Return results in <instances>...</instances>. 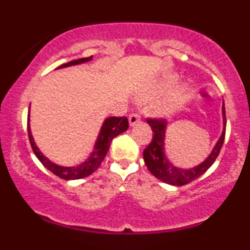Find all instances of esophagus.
Instances as JSON below:
<instances>
[{
  "mask_svg": "<svg viewBox=\"0 0 250 250\" xmlns=\"http://www.w3.org/2000/svg\"><path fill=\"white\" fill-rule=\"evenodd\" d=\"M129 125L130 127H133V125H136V123L140 122V120H141V116L139 115V114H131V115H129Z\"/></svg>",
  "mask_w": 250,
  "mask_h": 250,
  "instance_id": "obj_1",
  "label": "esophagus"
}]
</instances>
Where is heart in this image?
Listing matches in <instances>:
<instances>
[{
	"mask_svg": "<svg viewBox=\"0 0 250 250\" xmlns=\"http://www.w3.org/2000/svg\"><path fill=\"white\" fill-rule=\"evenodd\" d=\"M176 80H177V79H176V76H169V77H167V79H166L165 81L160 83V84H157L156 87H155V88L153 89V90L149 91V93H148V94H146L145 96H146V97H153V96H155V95H159V94H161V93H163V91L167 90L168 88L173 87V85L175 84V83H176ZM183 91H185V89H180V90L177 91L176 95H175L174 99L169 100V101L165 102V103H162V104H160V105H159V110H160V113H165V111H167L168 109L170 108L171 103H173V102L175 101V100L177 99V97L182 95Z\"/></svg>",
	"mask_w": 250,
	"mask_h": 250,
	"instance_id": "1",
	"label": "heart"
}]
</instances>
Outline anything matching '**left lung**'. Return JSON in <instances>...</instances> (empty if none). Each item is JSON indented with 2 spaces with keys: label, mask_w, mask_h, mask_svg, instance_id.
<instances>
[{
  "label": "left lung",
  "mask_w": 250,
  "mask_h": 250,
  "mask_svg": "<svg viewBox=\"0 0 250 250\" xmlns=\"http://www.w3.org/2000/svg\"><path fill=\"white\" fill-rule=\"evenodd\" d=\"M222 120H223V128L222 134L220 139L217 140L216 145L214 146L213 150L208 155L207 159L200 165L195 166L193 168H180L175 166L174 163L169 161L166 154L165 141H166V133H167V122L163 120H147L148 125H150L153 130V139L149 146L143 151V159L151 174L156 179H159L162 182L168 183L171 186H185L187 183L191 182L201 175L205 174L206 171L210 168L219 156V153L222 148L223 141H225L226 135V109L225 102L222 103Z\"/></svg>",
  "instance_id": "1"
}]
</instances>
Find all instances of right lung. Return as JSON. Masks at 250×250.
I'll return each instance as SVG.
<instances>
[{
	"instance_id": "obj_1",
	"label": "right lung",
	"mask_w": 250,
	"mask_h": 250,
	"mask_svg": "<svg viewBox=\"0 0 250 250\" xmlns=\"http://www.w3.org/2000/svg\"><path fill=\"white\" fill-rule=\"evenodd\" d=\"M91 60H93V56L74 60V61H70L60 65L57 69L71 67V65L82 64V63L89 62L91 61ZM29 120L30 119L28 117V135H29V141L31 148H33L34 150V154L36 155L37 159L41 161V163L45 168L49 169L51 173L55 174L56 176L61 177L63 180H79L93 174L94 171L100 167V165H101L103 160H104L114 137H116L117 135H120L128 129L127 117H108V119H105L104 122L102 123V127L100 129L99 136H97L95 145H94V149L90 153V155H89L82 163H80V165L73 166V167H64V166H60L51 162L50 160L48 159L47 156H44V154L40 150L39 147L36 146L35 140H34L33 134H31Z\"/></svg>"
}]
</instances>
